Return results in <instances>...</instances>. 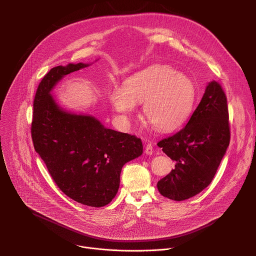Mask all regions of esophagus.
I'll return each mask as SVG.
<instances>
[{"label":"esophagus","instance_id":"obj_1","mask_svg":"<svg viewBox=\"0 0 256 256\" xmlns=\"http://www.w3.org/2000/svg\"><path fill=\"white\" fill-rule=\"evenodd\" d=\"M144 153L147 155H152L154 153V149H153V144L151 142H148L146 144L144 147Z\"/></svg>","mask_w":256,"mask_h":256}]
</instances>
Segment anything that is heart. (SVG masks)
<instances>
[{"label": "heart", "mask_w": 256, "mask_h": 256, "mask_svg": "<svg viewBox=\"0 0 256 256\" xmlns=\"http://www.w3.org/2000/svg\"><path fill=\"white\" fill-rule=\"evenodd\" d=\"M108 100L128 124L138 103L144 102V114L160 132H170L188 118L194 102V85L190 78L168 66H154L128 77L124 87L114 85Z\"/></svg>", "instance_id": "1"}]
</instances>
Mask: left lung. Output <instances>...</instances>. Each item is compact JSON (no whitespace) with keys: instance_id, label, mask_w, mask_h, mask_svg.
<instances>
[{"instance_id":"obj_1","label":"left lung","mask_w":256,"mask_h":256,"mask_svg":"<svg viewBox=\"0 0 256 256\" xmlns=\"http://www.w3.org/2000/svg\"><path fill=\"white\" fill-rule=\"evenodd\" d=\"M229 142L227 97L212 81L188 124L157 144L175 161L174 169L158 181L159 192L177 202L200 194L212 182Z\"/></svg>"}]
</instances>
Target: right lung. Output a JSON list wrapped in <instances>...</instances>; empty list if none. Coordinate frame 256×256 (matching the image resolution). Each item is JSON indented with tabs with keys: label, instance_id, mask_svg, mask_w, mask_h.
<instances>
[{
	"label": "right lung",
	"instance_id": "obj_1",
	"mask_svg": "<svg viewBox=\"0 0 256 256\" xmlns=\"http://www.w3.org/2000/svg\"><path fill=\"white\" fill-rule=\"evenodd\" d=\"M88 66H58L42 78L34 97L31 136L58 188L82 204L100 208L116 196L122 168L142 154V144L94 116L68 112L54 101L50 91L56 84Z\"/></svg>",
	"mask_w": 256,
	"mask_h": 256
}]
</instances>
